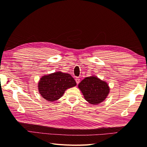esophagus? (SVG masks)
I'll use <instances>...</instances> for the list:
<instances>
[{"instance_id":"1","label":"esophagus","mask_w":147,"mask_h":147,"mask_svg":"<svg viewBox=\"0 0 147 147\" xmlns=\"http://www.w3.org/2000/svg\"><path fill=\"white\" fill-rule=\"evenodd\" d=\"M75 80H76V83L77 84H79V83H80V79L79 78H78V77H76V79H75Z\"/></svg>"}]
</instances>
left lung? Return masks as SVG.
Instances as JSON below:
<instances>
[{
  "label": "left lung",
  "instance_id": "8db88e82",
  "mask_svg": "<svg viewBox=\"0 0 147 147\" xmlns=\"http://www.w3.org/2000/svg\"><path fill=\"white\" fill-rule=\"evenodd\" d=\"M78 86L86 101L95 105L104 101L110 91L108 84L95 76L84 79Z\"/></svg>",
  "mask_w": 147,
  "mask_h": 147
}]
</instances>
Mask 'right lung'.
<instances>
[{
    "instance_id": "1",
    "label": "right lung",
    "mask_w": 147,
    "mask_h": 147,
    "mask_svg": "<svg viewBox=\"0 0 147 147\" xmlns=\"http://www.w3.org/2000/svg\"><path fill=\"white\" fill-rule=\"evenodd\" d=\"M76 85V82L70 74L55 72L43 76L38 82V89L43 98L52 102L59 99L67 89Z\"/></svg>"
}]
</instances>
